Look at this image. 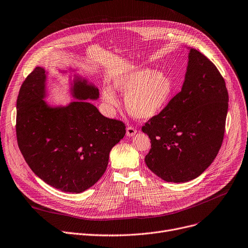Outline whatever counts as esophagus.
<instances>
[{"label": "esophagus", "instance_id": "esophagus-1", "mask_svg": "<svg viewBox=\"0 0 248 248\" xmlns=\"http://www.w3.org/2000/svg\"><path fill=\"white\" fill-rule=\"evenodd\" d=\"M136 134H137V129L134 126L126 127V136L127 137H134Z\"/></svg>", "mask_w": 248, "mask_h": 248}]
</instances>
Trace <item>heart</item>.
<instances>
[{
  "label": "heart",
  "mask_w": 248,
  "mask_h": 248,
  "mask_svg": "<svg viewBox=\"0 0 248 248\" xmlns=\"http://www.w3.org/2000/svg\"><path fill=\"white\" fill-rule=\"evenodd\" d=\"M113 88L125 94V108L136 119L147 120L157 114L169 101L173 84L169 76L150 68H135L113 78ZM101 99L111 108L119 106L114 90L103 85Z\"/></svg>",
  "instance_id": "1"
}]
</instances>
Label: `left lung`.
<instances>
[{"label":"left lung","mask_w":248,"mask_h":248,"mask_svg":"<svg viewBox=\"0 0 248 248\" xmlns=\"http://www.w3.org/2000/svg\"><path fill=\"white\" fill-rule=\"evenodd\" d=\"M228 110L225 81L215 65L190 48L182 89L141 127L151 140L145 162L166 182L199 177L221 148Z\"/></svg>","instance_id":"obj_1"}]
</instances>
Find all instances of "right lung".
<instances>
[{
	"mask_svg": "<svg viewBox=\"0 0 248 248\" xmlns=\"http://www.w3.org/2000/svg\"><path fill=\"white\" fill-rule=\"evenodd\" d=\"M46 81V70L36 67L20 88L18 146L31 170L46 184L81 193L106 172L109 153L124 137L125 125L103 116L86 101L99 97L98 88L86 78L74 74L70 93L77 100L57 107L44 100Z\"/></svg>",
	"mask_w": 248,
	"mask_h": 248,
	"instance_id": "1",
	"label": "right lung"
}]
</instances>
